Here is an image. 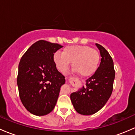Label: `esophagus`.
<instances>
[{
  "label": "esophagus",
  "mask_w": 135,
  "mask_h": 135,
  "mask_svg": "<svg viewBox=\"0 0 135 135\" xmlns=\"http://www.w3.org/2000/svg\"><path fill=\"white\" fill-rule=\"evenodd\" d=\"M74 80H75L74 78H71V79L69 80V83H71V81H74Z\"/></svg>",
  "instance_id": "esophagus-1"
}]
</instances>
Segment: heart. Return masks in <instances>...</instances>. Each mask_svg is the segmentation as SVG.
<instances>
[{"label":"heart","mask_w":135,"mask_h":135,"mask_svg":"<svg viewBox=\"0 0 135 135\" xmlns=\"http://www.w3.org/2000/svg\"><path fill=\"white\" fill-rule=\"evenodd\" d=\"M53 60L56 68L65 73L70 66L82 77H88L95 72L99 63V55L94 49L87 45H70L65 47L62 53L56 52Z\"/></svg>","instance_id":"b5f03b06"}]
</instances>
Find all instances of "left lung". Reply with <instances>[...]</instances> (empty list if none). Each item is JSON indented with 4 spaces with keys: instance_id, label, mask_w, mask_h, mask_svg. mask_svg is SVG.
I'll return each mask as SVG.
<instances>
[{
    "instance_id": "1",
    "label": "left lung",
    "mask_w": 135,
    "mask_h": 135,
    "mask_svg": "<svg viewBox=\"0 0 135 135\" xmlns=\"http://www.w3.org/2000/svg\"><path fill=\"white\" fill-rule=\"evenodd\" d=\"M101 59L96 71L83 86L70 95L71 101L79 114L91 115L102 109L110 97L113 89L115 71L112 58L108 51L96 44Z\"/></svg>"
}]
</instances>
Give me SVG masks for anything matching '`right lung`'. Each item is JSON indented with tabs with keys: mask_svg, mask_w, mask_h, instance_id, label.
<instances>
[{
	"mask_svg": "<svg viewBox=\"0 0 135 135\" xmlns=\"http://www.w3.org/2000/svg\"><path fill=\"white\" fill-rule=\"evenodd\" d=\"M62 45L45 40L31 45L21 59L17 79L19 97L26 109L36 116L55 108L65 77L56 69L54 53Z\"/></svg>",
	"mask_w": 135,
	"mask_h": 135,
	"instance_id": "obj_1",
	"label": "right lung"
}]
</instances>
